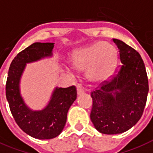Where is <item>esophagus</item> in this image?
Masks as SVG:
<instances>
[{
    "label": "esophagus",
    "instance_id": "esophagus-1",
    "mask_svg": "<svg viewBox=\"0 0 153 153\" xmlns=\"http://www.w3.org/2000/svg\"><path fill=\"white\" fill-rule=\"evenodd\" d=\"M84 93H85V90L83 89L80 86H79V87L77 88V95H81V94H83Z\"/></svg>",
    "mask_w": 153,
    "mask_h": 153
}]
</instances>
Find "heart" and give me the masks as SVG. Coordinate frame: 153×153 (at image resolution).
Here are the masks:
<instances>
[{"instance_id": "b5f03b06", "label": "heart", "mask_w": 153, "mask_h": 153, "mask_svg": "<svg viewBox=\"0 0 153 153\" xmlns=\"http://www.w3.org/2000/svg\"><path fill=\"white\" fill-rule=\"evenodd\" d=\"M117 60V49L107 42L94 44L75 51L68 59L75 70L87 69L88 80L96 83L105 81L113 75Z\"/></svg>"}]
</instances>
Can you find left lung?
<instances>
[{"mask_svg": "<svg viewBox=\"0 0 153 153\" xmlns=\"http://www.w3.org/2000/svg\"><path fill=\"white\" fill-rule=\"evenodd\" d=\"M113 41L119 49L122 66L110 81L91 93V120L98 132L108 135L125 132L137 124L149 93L148 76L140 55L120 40Z\"/></svg>", "mask_w": 153, "mask_h": 153, "instance_id": "8db88e82", "label": "left lung"}]
</instances>
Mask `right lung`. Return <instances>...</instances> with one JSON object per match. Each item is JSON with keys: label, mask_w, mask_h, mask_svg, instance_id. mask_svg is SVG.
Instances as JSON below:
<instances>
[{"label": "right lung", "mask_w": 153, "mask_h": 153, "mask_svg": "<svg viewBox=\"0 0 153 153\" xmlns=\"http://www.w3.org/2000/svg\"><path fill=\"white\" fill-rule=\"evenodd\" d=\"M54 43L36 42L19 53L12 61L6 82V98L18 126L30 137L39 140L55 138L65 125L67 114L76 99L75 86L56 87L48 104L41 110L26 105L21 93V80L26 65L53 56Z\"/></svg>", "instance_id": "add662e5"}]
</instances>
